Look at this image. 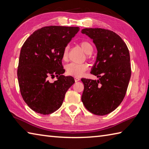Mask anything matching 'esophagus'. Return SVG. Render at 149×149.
I'll return each instance as SVG.
<instances>
[{
	"instance_id": "34e87169",
	"label": "esophagus",
	"mask_w": 149,
	"mask_h": 149,
	"mask_svg": "<svg viewBox=\"0 0 149 149\" xmlns=\"http://www.w3.org/2000/svg\"><path fill=\"white\" fill-rule=\"evenodd\" d=\"M80 80V78H79V77H74V80H75V81H78Z\"/></svg>"
}]
</instances>
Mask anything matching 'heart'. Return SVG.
<instances>
[{
	"label": "heart",
	"mask_w": 149,
	"mask_h": 149,
	"mask_svg": "<svg viewBox=\"0 0 149 149\" xmlns=\"http://www.w3.org/2000/svg\"><path fill=\"white\" fill-rule=\"evenodd\" d=\"M81 49L84 50L85 53L87 54V58L88 59L91 58V53L93 51V46L89 41L83 40L80 43ZM69 47L66 45L64 47L62 52V59L63 61H67L68 59ZM89 69V65L87 63H70L65 66V70L67 73L74 76V77H80L82 75L87 69Z\"/></svg>",
	"instance_id": "1"
}]
</instances>
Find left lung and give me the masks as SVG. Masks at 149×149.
Wrapping results in <instances>:
<instances>
[{
  "label": "left lung",
  "instance_id": "left-lung-1",
  "mask_svg": "<svg viewBox=\"0 0 149 149\" xmlns=\"http://www.w3.org/2000/svg\"><path fill=\"white\" fill-rule=\"evenodd\" d=\"M81 33L93 39L96 47V60L91 73L99 78H81V101L91 113L104 116L114 111L125 96L131 76L129 51L122 38L111 30L86 28Z\"/></svg>",
  "mask_w": 149,
  "mask_h": 149
}]
</instances>
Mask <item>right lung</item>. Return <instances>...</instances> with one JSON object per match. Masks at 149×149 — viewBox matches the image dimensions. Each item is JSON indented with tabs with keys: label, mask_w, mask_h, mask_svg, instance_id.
<instances>
[{
	"label": "right lung",
	"mask_w": 149,
	"mask_h": 149,
	"mask_svg": "<svg viewBox=\"0 0 149 149\" xmlns=\"http://www.w3.org/2000/svg\"><path fill=\"white\" fill-rule=\"evenodd\" d=\"M79 29L45 26L33 32L21 48L17 69L20 93L36 113L46 115L58 110L67 91L74 83L73 77L63 75L62 52ZM54 76L57 80L50 83L49 78Z\"/></svg>",
	"instance_id": "1"
}]
</instances>
